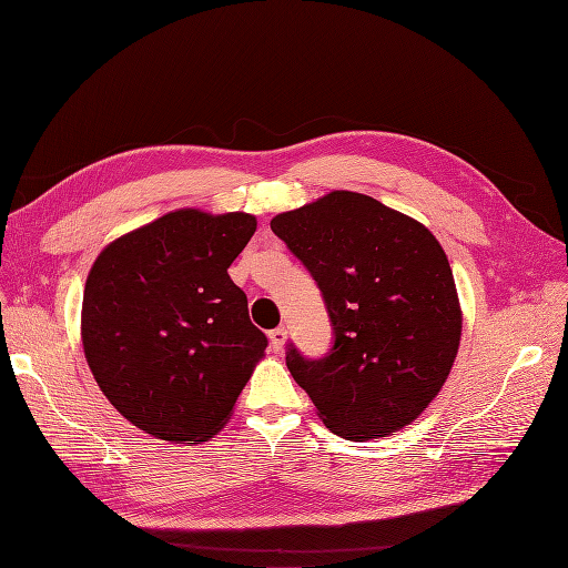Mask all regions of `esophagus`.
<instances>
[{"instance_id":"1","label":"esophagus","mask_w":568,"mask_h":568,"mask_svg":"<svg viewBox=\"0 0 568 568\" xmlns=\"http://www.w3.org/2000/svg\"><path fill=\"white\" fill-rule=\"evenodd\" d=\"M268 341H272V347H274V352H283V345H285V341H287V332H285V326H276V329L268 332Z\"/></svg>"}]
</instances>
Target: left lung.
<instances>
[{
    "label": "left lung",
    "instance_id": "obj_1",
    "mask_svg": "<svg viewBox=\"0 0 568 568\" xmlns=\"http://www.w3.org/2000/svg\"><path fill=\"white\" fill-rule=\"evenodd\" d=\"M272 230L322 292L334 345L308 359L287 343V368L332 433L364 442L400 430L449 377L460 304L449 260L414 219L334 191Z\"/></svg>",
    "mask_w": 568,
    "mask_h": 568
}]
</instances>
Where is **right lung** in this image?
<instances>
[{
  "instance_id": "add662e5",
  "label": "right lung",
  "mask_w": 568,
  "mask_h": 568,
  "mask_svg": "<svg viewBox=\"0 0 568 568\" xmlns=\"http://www.w3.org/2000/svg\"><path fill=\"white\" fill-rule=\"evenodd\" d=\"M257 223L179 209L112 242L82 300L87 364L114 409L168 442H204L266 349L227 276Z\"/></svg>"
}]
</instances>
